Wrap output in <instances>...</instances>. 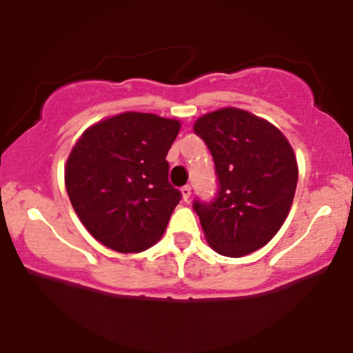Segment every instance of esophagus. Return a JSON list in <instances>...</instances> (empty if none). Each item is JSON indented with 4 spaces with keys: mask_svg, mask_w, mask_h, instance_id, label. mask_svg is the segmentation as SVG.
I'll return each instance as SVG.
<instances>
[{
    "mask_svg": "<svg viewBox=\"0 0 353 353\" xmlns=\"http://www.w3.org/2000/svg\"><path fill=\"white\" fill-rule=\"evenodd\" d=\"M182 192V199L188 202L190 199V194H192V189H190V185H184V188L181 189Z\"/></svg>",
    "mask_w": 353,
    "mask_h": 353,
    "instance_id": "esophagus-1",
    "label": "esophagus"
}]
</instances>
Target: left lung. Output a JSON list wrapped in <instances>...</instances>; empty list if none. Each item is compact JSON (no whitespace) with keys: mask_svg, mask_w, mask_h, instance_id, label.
<instances>
[{"mask_svg":"<svg viewBox=\"0 0 353 353\" xmlns=\"http://www.w3.org/2000/svg\"><path fill=\"white\" fill-rule=\"evenodd\" d=\"M214 159L219 188L196 199L205 239L228 257L264 247L289 214L297 188V163L289 141L261 117L236 108L209 112L194 124Z\"/></svg>","mask_w":353,"mask_h":353,"instance_id":"8db88e82","label":"left lung"}]
</instances>
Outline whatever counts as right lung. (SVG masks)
Returning a JSON list of instances; mask_svg holds the SVG:
<instances>
[{
  "label": "right lung",
  "instance_id": "right-lung-1",
  "mask_svg": "<svg viewBox=\"0 0 353 353\" xmlns=\"http://www.w3.org/2000/svg\"><path fill=\"white\" fill-rule=\"evenodd\" d=\"M181 124L124 112L89 128L68 157L66 190L96 241L123 254L159 241L182 194L169 182V149Z\"/></svg>",
  "mask_w": 353,
  "mask_h": 353
}]
</instances>
